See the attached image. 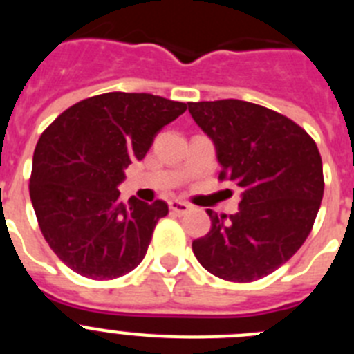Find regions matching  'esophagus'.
Segmentation results:
<instances>
[{"label":"esophagus","mask_w":354,"mask_h":354,"mask_svg":"<svg viewBox=\"0 0 354 354\" xmlns=\"http://www.w3.org/2000/svg\"><path fill=\"white\" fill-rule=\"evenodd\" d=\"M170 209L174 212H177V214H186L187 211H192V205L186 204V202H183V200H170Z\"/></svg>","instance_id":"34e87169"}]
</instances>
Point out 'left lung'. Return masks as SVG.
<instances>
[{"instance_id":"8db88e82","label":"left lung","mask_w":354,"mask_h":354,"mask_svg":"<svg viewBox=\"0 0 354 354\" xmlns=\"http://www.w3.org/2000/svg\"><path fill=\"white\" fill-rule=\"evenodd\" d=\"M214 143L220 179L241 189L236 214L211 216L193 253L209 273L253 282L286 264L305 243L323 200V161L314 140L292 120L253 102H187Z\"/></svg>"}]
</instances>
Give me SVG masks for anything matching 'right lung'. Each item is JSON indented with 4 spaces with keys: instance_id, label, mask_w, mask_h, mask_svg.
<instances>
[{
    "instance_id": "right-lung-1",
    "label": "right lung",
    "mask_w": 354,
    "mask_h": 354,
    "mask_svg": "<svg viewBox=\"0 0 354 354\" xmlns=\"http://www.w3.org/2000/svg\"><path fill=\"white\" fill-rule=\"evenodd\" d=\"M186 108L152 93L109 92L71 106L44 131L33 154L31 204L46 241L72 271L111 280L143 261L168 205L136 196L122 202L118 184Z\"/></svg>"
}]
</instances>
